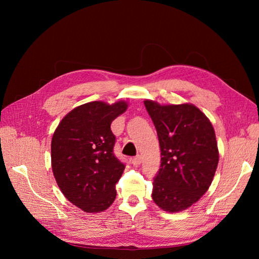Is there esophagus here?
Returning <instances> with one entry per match:
<instances>
[{
	"label": "esophagus",
	"mask_w": 259,
	"mask_h": 259,
	"mask_svg": "<svg viewBox=\"0 0 259 259\" xmlns=\"http://www.w3.org/2000/svg\"><path fill=\"white\" fill-rule=\"evenodd\" d=\"M132 163H133V165L139 166V165H140V163H142V156H140V155H136L135 158L132 160Z\"/></svg>",
	"instance_id": "esophagus-1"
}]
</instances>
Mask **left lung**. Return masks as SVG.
I'll return each mask as SVG.
<instances>
[{
    "label": "left lung",
    "mask_w": 259,
    "mask_h": 259,
    "mask_svg": "<svg viewBox=\"0 0 259 259\" xmlns=\"http://www.w3.org/2000/svg\"><path fill=\"white\" fill-rule=\"evenodd\" d=\"M161 148V166L153 178L152 199L175 213L204 194L218 165V148L211 123L189 104L161 106L145 100Z\"/></svg>",
    "instance_id": "1"
}]
</instances>
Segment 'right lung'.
<instances>
[{
  "mask_svg": "<svg viewBox=\"0 0 259 259\" xmlns=\"http://www.w3.org/2000/svg\"><path fill=\"white\" fill-rule=\"evenodd\" d=\"M127 109L124 101H92L70 111L52 139V168L61 192L86 213L110 206L125 164L116 158L111 123Z\"/></svg>",
  "mask_w": 259,
  "mask_h": 259,
  "instance_id": "add662e5",
  "label": "right lung"
}]
</instances>
